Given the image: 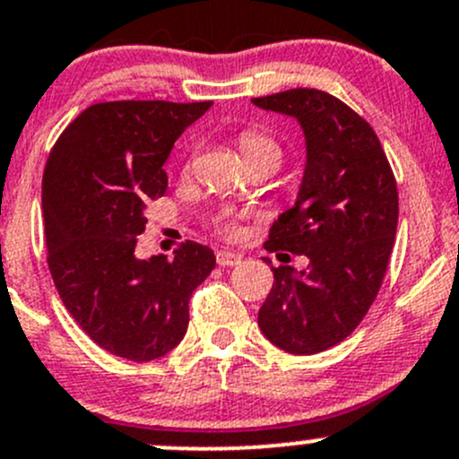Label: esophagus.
Wrapping results in <instances>:
<instances>
[{
	"mask_svg": "<svg viewBox=\"0 0 459 459\" xmlns=\"http://www.w3.org/2000/svg\"><path fill=\"white\" fill-rule=\"evenodd\" d=\"M215 262L220 264V266H238L239 262H242V255H235V253H229V250H217L215 253Z\"/></svg>",
	"mask_w": 459,
	"mask_h": 459,
	"instance_id": "34e87169",
	"label": "esophagus"
}]
</instances>
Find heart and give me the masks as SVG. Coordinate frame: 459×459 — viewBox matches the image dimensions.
<instances>
[{
	"mask_svg": "<svg viewBox=\"0 0 459 459\" xmlns=\"http://www.w3.org/2000/svg\"><path fill=\"white\" fill-rule=\"evenodd\" d=\"M239 149H242L246 162H257V160H274L279 165L281 160V147L277 141L266 136L262 132H255V129H246L239 134ZM213 229L224 238H235L239 233L238 217L233 213H220L213 217Z\"/></svg>",
	"mask_w": 459,
	"mask_h": 459,
	"instance_id": "obj_1",
	"label": "heart"
}]
</instances>
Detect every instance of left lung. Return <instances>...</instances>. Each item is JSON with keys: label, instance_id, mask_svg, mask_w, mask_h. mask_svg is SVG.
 Returning <instances> with one entry per match:
<instances>
[{"label": "left lung", "instance_id": "obj_1", "mask_svg": "<svg viewBox=\"0 0 459 459\" xmlns=\"http://www.w3.org/2000/svg\"><path fill=\"white\" fill-rule=\"evenodd\" d=\"M253 103L292 116L306 134L297 202L264 246L310 259L299 274L273 268L257 321L279 350L316 354L359 327L383 286L398 226L395 178L371 125L336 96L297 88Z\"/></svg>", "mask_w": 459, "mask_h": 459}]
</instances>
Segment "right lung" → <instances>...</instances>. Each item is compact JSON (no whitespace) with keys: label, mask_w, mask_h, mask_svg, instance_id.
I'll use <instances>...</instances> for the list:
<instances>
[{"label":"right lung","mask_w":459,"mask_h":459,"mask_svg":"<svg viewBox=\"0 0 459 459\" xmlns=\"http://www.w3.org/2000/svg\"><path fill=\"white\" fill-rule=\"evenodd\" d=\"M211 100H109L64 129L43 169L48 268L81 330L120 359L147 363L180 343L191 294L215 268L186 239L173 259H138L144 206L165 195L173 143Z\"/></svg>","instance_id":"right-lung-1"}]
</instances>
